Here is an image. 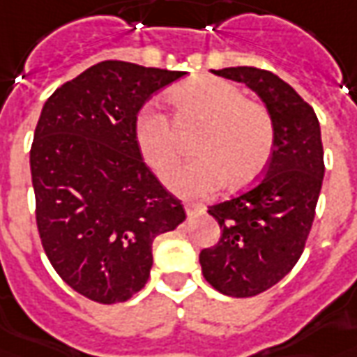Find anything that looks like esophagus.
Masks as SVG:
<instances>
[{"mask_svg":"<svg viewBox=\"0 0 357 357\" xmlns=\"http://www.w3.org/2000/svg\"><path fill=\"white\" fill-rule=\"evenodd\" d=\"M183 208H185L187 215H195L197 212H204V206L195 204V202H183Z\"/></svg>","mask_w":357,"mask_h":357,"instance_id":"1","label":"esophagus"}]
</instances>
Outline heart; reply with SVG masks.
<instances>
[{"label": "heart", "mask_w": 357, "mask_h": 357, "mask_svg": "<svg viewBox=\"0 0 357 357\" xmlns=\"http://www.w3.org/2000/svg\"><path fill=\"white\" fill-rule=\"evenodd\" d=\"M176 125L181 130L199 126L191 151L197 155L179 168L170 187L185 197H204L225 181L236 189L263 174L273 157L274 121L265 104L244 98L231 81L192 77L168 92ZM139 157L160 179H166L179 158L176 126L157 107H144L134 123Z\"/></svg>", "instance_id": "b5f03b06"}]
</instances>
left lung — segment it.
Wrapping results in <instances>:
<instances>
[{
    "label": "left lung",
    "mask_w": 357,
    "mask_h": 357,
    "mask_svg": "<svg viewBox=\"0 0 357 357\" xmlns=\"http://www.w3.org/2000/svg\"><path fill=\"white\" fill-rule=\"evenodd\" d=\"M213 73L257 92L276 130L265 176L208 208L221 236L200 252L202 274L219 293L244 299L276 286L303 255L326 172L324 147L312 107L273 71L238 66Z\"/></svg>",
    "instance_id": "1"
}]
</instances>
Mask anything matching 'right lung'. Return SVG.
I'll use <instances>...</instances> for the list:
<instances>
[{"instance_id":"add662e5","label":"right lung","mask_w":357,"mask_h":357,"mask_svg":"<svg viewBox=\"0 0 357 357\" xmlns=\"http://www.w3.org/2000/svg\"><path fill=\"white\" fill-rule=\"evenodd\" d=\"M183 75L105 60L43 105L30 149L39 238L58 276L94 303L136 295L151 273L153 240L185 219L134 139L145 102Z\"/></svg>"}]
</instances>
